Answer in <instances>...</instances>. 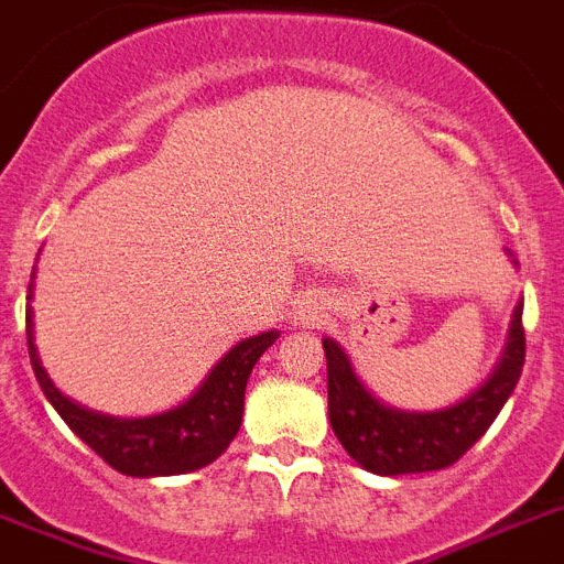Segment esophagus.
<instances>
[{
	"label": "esophagus",
	"instance_id": "34e87169",
	"mask_svg": "<svg viewBox=\"0 0 564 564\" xmlns=\"http://www.w3.org/2000/svg\"><path fill=\"white\" fill-rule=\"evenodd\" d=\"M297 315H301V318H306V322H315V315H318V306L301 304V306H297Z\"/></svg>",
	"mask_w": 564,
	"mask_h": 564
}]
</instances>
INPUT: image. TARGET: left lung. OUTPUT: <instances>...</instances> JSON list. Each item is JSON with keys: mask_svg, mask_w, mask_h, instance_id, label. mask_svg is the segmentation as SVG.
Returning a JSON list of instances; mask_svg holds the SVG:
<instances>
[{"mask_svg": "<svg viewBox=\"0 0 564 564\" xmlns=\"http://www.w3.org/2000/svg\"><path fill=\"white\" fill-rule=\"evenodd\" d=\"M327 356L329 425L338 443L373 475H411L446 469L469 452L505 409L524 368L521 304L510 322V336L496 370L478 391L441 411H397L379 402L356 377L347 354L324 338Z\"/></svg>", "mask_w": 564, "mask_h": 564, "instance_id": "8db88e82", "label": "left lung"}]
</instances>
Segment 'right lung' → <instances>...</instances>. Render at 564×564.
Instances as JSON below:
<instances>
[{"instance_id": "right-lung-1", "label": "right lung", "mask_w": 564, "mask_h": 564, "mask_svg": "<svg viewBox=\"0 0 564 564\" xmlns=\"http://www.w3.org/2000/svg\"><path fill=\"white\" fill-rule=\"evenodd\" d=\"M34 290V283L29 292ZM31 301V295H29ZM25 333H29V354L34 377L43 388L45 400L52 402L72 432L86 443L98 457H104L112 469L132 478H155V475H182L203 469L210 460H217L235 441L242 423V400H246V382L258 359L281 336L278 329L251 336L235 345L208 379L196 388L187 402L173 411L139 420H121L89 411L77 405L54 388L45 373L43 361L34 347V315L25 313Z\"/></svg>"}]
</instances>
